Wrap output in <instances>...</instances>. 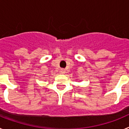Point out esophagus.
<instances>
[{
  "label": "esophagus",
  "mask_w": 129,
  "mask_h": 129,
  "mask_svg": "<svg viewBox=\"0 0 129 129\" xmlns=\"http://www.w3.org/2000/svg\"><path fill=\"white\" fill-rule=\"evenodd\" d=\"M60 72H61V74H65L66 73V70H64V69H63V68H61V70H60Z\"/></svg>",
  "instance_id": "34e87169"
}]
</instances>
